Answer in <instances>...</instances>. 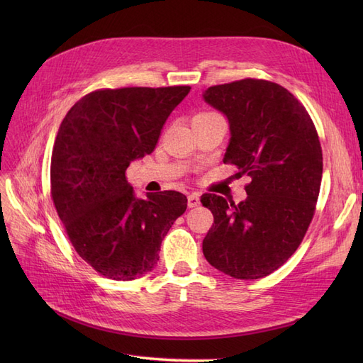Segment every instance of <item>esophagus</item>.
Instances as JSON below:
<instances>
[{
    "label": "esophagus",
    "instance_id": "esophagus-1",
    "mask_svg": "<svg viewBox=\"0 0 363 363\" xmlns=\"http://www.w3.org/2000/svg\"><path fill=\"white\" fill-rule=\"evenodd\" d=\"M199 204H200L199 195H196V194H191V195L188 196V206L192 208V207H196Z\"/></svg>",
    "mask_w": 363,
    "mask_h": 363
}]
</instances>
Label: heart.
Instances as JSON below:
<instances>
[{
	"instance_id": "1",
	"label": "heart",
	"mask_w": 363,
	"mask_h": 363,
	"mask_svg": "<svg viewBox=\"0 0 363 363\" xmlns=\"http://www.w3.org/2000/svg\"><path fill=\"white\" fill-rule=\"evenodd\" d=\"M206 115H215V113H201V115H199V116H206Z\"/></svg>"
}]
</instances>
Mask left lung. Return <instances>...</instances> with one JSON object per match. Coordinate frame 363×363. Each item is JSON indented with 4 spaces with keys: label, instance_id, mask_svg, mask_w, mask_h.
<instances>
[{
    "label": "left lung",
    "instance_id": "left-lung-1",
    "mask_svg": "<svg viewBox=\"0 0 363 363\" xmlns=\"http://www.w3.org/2000/svg\"><path fill=\"white\" fill-rule=\"evenodd\" d=\"M203 100L228 121L224 163L251 179L239 204L201 195L213 213L203 255L233 279L265 277L294 255L313 218L323 177L316 128L288 89L267 80L207 87Z\"/></svg>",
    "mask_w": 363,
    "mask_h": 363
}]
</instances>
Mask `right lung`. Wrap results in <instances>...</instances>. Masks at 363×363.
<instances>
[{
  "instance_id": "obj_1",
  "label": "right lung",
  "mask_w": 363,
  "mask_h": 363,
  "mask_svg": "<svg viewBox=\"0 0 363 363\" xmlns=\"http://www.w3.org/2000/svg\"><path fill=\"white\" fill-rule=\"evenodd\" d=\"M189 86L95 91L62 121L51 156V196L79 256L107 279L135 280L157 265L163 238L184 213L177 191L139 199L125 179L155 150Z\"/></svg>"
}]
</instances>
